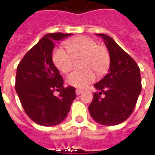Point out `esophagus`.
<instances>
[{
  "instance_id": "34e87169",
  "label": "esophagus",
  "mask_w": 155,
  "mask_h": 155,
  "mask_svg": "<svg viewBox=\"0 0 155 155\" xmlns=\"http://www.w3.org/2000/svg\"><path fill=\"white\" fill-rule=\"evenodd\" d=\"M83 92H84V90L80 89V88H77V89L75 90V93H76V95H78V96L81 94Z\"/></svg>"
}]
</instances>
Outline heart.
Returning a JSON list of instances; mask_svg holds the SVG:
<instances>
[{
  "label": "heart",
  "instance_id": "obj_1",
  "mask_svg": "<svg viewBox=\"0 0 155 155\" xmlns=\"http://www.w3.org/2000/svg\"><path fill=\"white\" fill-rule=\"evenodd\" d=\"M68 51L57 47L52 53L54 64L62 72L71 69L74 58L83 57L82 71H74L67 77V82L75 87H85L97 79V74L103 75L110 64V56L104 47L99 46L94 39L86 36L71 38L65 43Z\"/></svg>",
  "mask_w": 155,
  "mask_h": 155
}]
</instances>
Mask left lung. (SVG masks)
<instances>
[{
	"label": "left lung",
	"instance_id": "1",
	"mask_svg": "<svg viewBox=\"0 0 155 155\" xmlns=\"http://www.w3.org/2000/svg\"><path fill=\"white\" fill-rule=\"evenodd\" d=\"M97 35L103 38L108 50L110 66L108 74L94 84L99 92L93 94L88 110L97 123L116 125L125 121L134 109L142 90L140 69L112 38L104 34ZM102 93L104 98L100 97Z\"/></svg>",
	"mask_w": 155,
	"mask_h": 155
}]
</instances>
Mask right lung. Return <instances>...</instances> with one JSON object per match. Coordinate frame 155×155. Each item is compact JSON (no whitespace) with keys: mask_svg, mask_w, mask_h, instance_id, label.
<instances>
[{"mask_svg":"<svg viewBox=\"0 0 155 155\" xmlns=\"http://www.w3.org/2000/svg\"><path fill=\"white\" fill-rule=\"evenodd\" d=\"M71 35H46L25 54L17 68V94L28 117L40 125L60 124L76 97L75 87H63V78L52 61L56 41ZM55 90L61 92L58 97L53 95Z\"/></svg>","mask_w":155,"mask_h":155,"instance_id":"add662e5","label":"right lung"}]
</instances>
